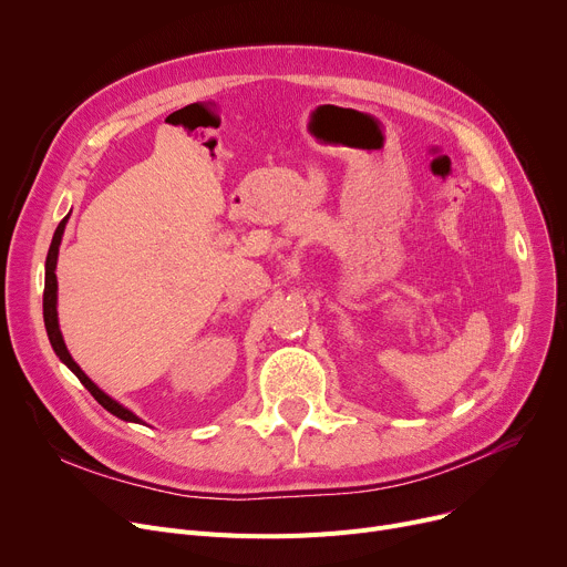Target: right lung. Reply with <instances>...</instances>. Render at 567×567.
<instances>
[{
    "label": "right lung",
    "mask_w": 567,
    "mask_h": 567,
    "mask_svg": "<svg viewBox=\"0 0 567 567\" xmlns=\"http://www.w3.org/2000/svg\"><path fill=\"white\" fill-rule=\"evenodd\" d=\"M64 227H66V218L59 223L54 236H52V244H50V250H48V259H45V289H43V319H45V331H48V338H50V344L54 349V353L59 355V361H64L73 372L75 377L82 381L84 389L94 395V400L105 406L110 413H114L116 419L122 421H131V423H140L137 415L128 409H124L118 402H114L110 395H105L99 385L89 379L80 368L78 363L71 359V353L64 344V338H62V331H59V323H56V276H54V268H56V255H59V244H62V234H64Z\"/></svg>",
    "instance_id": "right-lung-1"
}]
</instances>
